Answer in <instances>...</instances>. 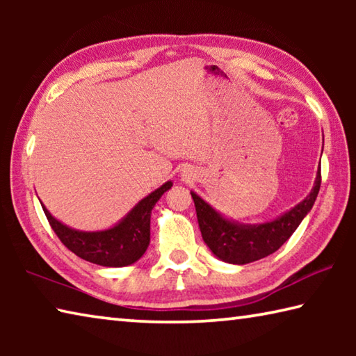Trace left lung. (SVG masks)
Masks as SVG:
<instances>
[{
    "mask_svg": "<svg viewBox=\"0 0 356 356\" xmlns=\"http://www.w3.org/2000/svg\"><path fill=\"white\" fill-rule=\"evenodd\" d=\"M318 190H321V168L317 171L314 186L303 201L276 216L275 220L259 225H246L226 218L195 191H191V197L195 201L202 238L210 251L222 262L245 265L273 254L287 242V238L314 206Z\"/></svg>",
    "mask_w": 356,
    "mask_h": 356,
    "instance_id": "1",
    "label": "left lung"
}]
</instances>
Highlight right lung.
Listing matches in <instances>:
<instances>
[{
	"label": "right lung",
	"mask_w": 356,
	"mask_h": 356,
	"mask_svg": "<svg viewBox=\"0 0 356 356\" xmlns=\"http://www.w3.org/2000/svg\"><path fill=\"white\" fill-rule=\"evenodd\" d=\"M172 186L168 180L141 200L122 220L105 231H78L56 220L42 204L45 216L59 240L84 261L102 267H127L135 264L150 242V213L159 200Z\"/></svg>",
	"instance_id": "right-lung-1"
}]
</instances>
